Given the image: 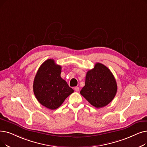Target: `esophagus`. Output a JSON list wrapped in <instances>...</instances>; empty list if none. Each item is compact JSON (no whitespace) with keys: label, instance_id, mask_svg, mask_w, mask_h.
I'll list each match as a JSON object with an SVG mask.
<instances>
[{"label":"esophagus","instance_id":"esophagus-1","mask_svg":"<svg viewBox=\"0 0 147 147\" xmlns=\"http://www.w3.org/2000/svg\"><path fill=\"white\" fill-rule=\"evenodd\" d=\"M74 89H75L76 91H79V87L76 86V87H74Z\"/></svg>","mask_w":147,"mask_h":147}]
</instances>
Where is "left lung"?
<instances>
[{"instance_id": "obj_1", "label": "left lung", "mask_w": 147, "mask_h": 147, "mask_svg": "<svg viewBox=\"0 0 147 147\" xmlns=\"http://www.w3.org/2000/svg\"><path fill=\"white\" fill-rule=\"evenodd\" d=\"M117 91V82L110 69L102 63H97L94 68L87 72L80 94L91 105L100 108L111 103Z\"/></svg>"}]
</instances>
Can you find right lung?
Returning a JSON list of instances; mask_svg holds the SVG:
<instances>
[{"mask_svg": "<svg viewBox=\"0 0 147 147\" xmlns=\"http://www.w3.org/2000/svg\"><path fill=\"white\" fill-rule=\"evenodd\" d=\"M61 66L53 59L44 62L35 75L33 90L35 97L42 106L51 110L58 108L74 92L61 77Z\"/></svg>", "mask_w": 147, "mask_h": 147, "instance_id": "right-lung-1", "label": "right lung"}]
</instances>
